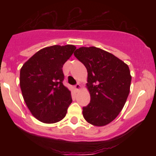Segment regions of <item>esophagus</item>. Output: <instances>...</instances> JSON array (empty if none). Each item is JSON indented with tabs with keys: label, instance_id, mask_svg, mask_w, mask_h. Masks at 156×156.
Returning a JSON list of instances; mask_svg holds the SVG:
<instances>
[{
	"label": "esophagus",
	"instance_id": "1",
	"mask_svg": "<svg viewBox=\"0 0 156 156\" xmlns=\"http://www.w3.org/2000/svg\"><path fill=\"white\" fill-rule=\"evenodd\" d=\"M74 89L76 90V91H79V90H81V86L79 83H77V84L74 87Z\"/></svg>",
	"mask_w": 156,
	"mask_h": 156
}]
</instances>
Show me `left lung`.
I'll return each mask as SVG.
<instances>
[{
    "label": "left lung",
    "instance_id": "obj_1",
    "mask_svg": "<svg viewBox=\"0 0 156 156\" xmlns=\"http://www.w3.org/2000/svg\"><path fill=\"white\" fill-rule=\"evenodd\" d=\"M74 55L87 70L90 101L83 108V115L94 126H105L116 118L126 101L131 83L129 66L95 47H81Z\"/></svg>",
    "mask_w": 156,
    "mask_h": 156
}]
</instances>
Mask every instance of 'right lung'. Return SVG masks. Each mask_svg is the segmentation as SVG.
<instances>
[{
	"label": "right lung",
	"mask_w": 156,
	"mask_h": 156,
	"mask_svg": "<svg viewBox=\"0 0 156 156\" xmlns=\"http://www.w3.org/2000/svg\"><path fill=\"white\" fill-rule=\"evenodd\" d=\"M76 47L53 45L38 51L20 69L23 97L32 115L44 123H55L66 116L71 91L62 83L63 65Z\"/></svg>",
	"instance_id": "1"
}]
</instances>
